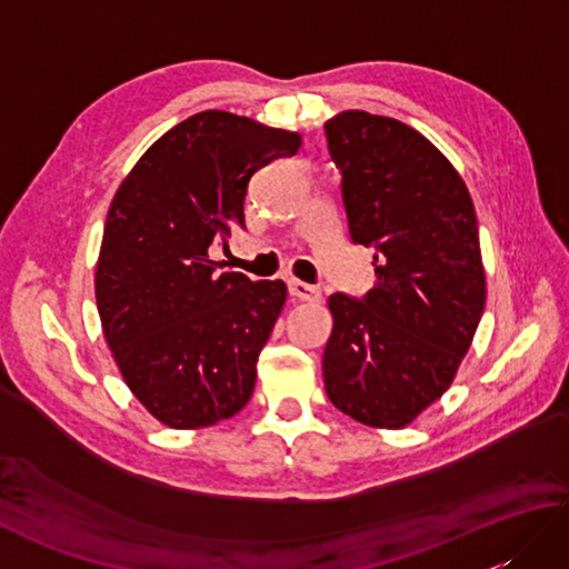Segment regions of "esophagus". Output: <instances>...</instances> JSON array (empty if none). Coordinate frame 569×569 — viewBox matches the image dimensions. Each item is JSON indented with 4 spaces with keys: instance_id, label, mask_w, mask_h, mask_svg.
Returning <instances> with one entry per match:
<instances>
[{
    "instance_id": "esophagus-1",
    "label": "esophagus",
    "mask_w": 569,
    "mask_h": 569,
    "mask_svg": "<svg viewBox=\"0 0 569 569\" xmlns=\"http://www.w3.org/2000/svg\"><path fill=\"white\" fill-rule=\"evenodd\" d=\"M288 291H291L293 298L306 300V303H316V300H320V288L310 286L306 281H298V278H293V281H288Z\"/></svg>"
}]
</instances>
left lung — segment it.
Masks as SVG:
<instances>
[{
    "mask_svg": "<svg viewBox=\"0 0 569 569\" xmlns=\"http://www.w3.org/2000/svg\"><path fill=\"white\" fill-rule=\"evenodd\" d=\"M325 134L349 237L377 249L371 291L328 300L325 391L365 426L406 428L450 389L485 312L475 204L455 166L398 119L349 110Z\"/></svg>",
    "mask_w": 569,
    "mask_h": 569,
    "instance_id": "obj_1",
    "label": "left lung"
}]
</instances>
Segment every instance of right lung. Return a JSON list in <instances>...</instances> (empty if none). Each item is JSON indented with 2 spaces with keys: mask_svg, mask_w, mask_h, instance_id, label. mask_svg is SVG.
Instances as JSON below:
<instances>
[{
  "mask_svg": "<svg viewBox=\"0 0 569 569\" xmlns=\"http://www.w3.org/2000/svg\"><path fill=\"white\" fill-rule=\"evenodd\" d=\"M298 149L296 131L198 112L114 192L94 269L102 332L131 393L168 428H208L249 403L288 288L217 273L210 247L244 227L249 178Z\"/></svg>",
  "mask_w": 569,
  "mask_h": 569,
  "instance_id": "1",
  "label": "right lung"
}]
</instances>
